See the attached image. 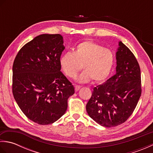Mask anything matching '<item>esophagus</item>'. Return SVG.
<instances>
[{
  "mask_svg": "<svg viewBox=\"0 0 153 153\" xmlns=\"http://www.w3.org/2000/svg\"><path fill=\"white\" fill-rule=\"evenodd\" d=\"M80 88H81V86L75 85V90H76V91H79Z\"/></svg>",
  "mask_w": 153,
  "mask_h": 153,
  "instance_id": "esophagus-1",
  "label": "esophagus"
}]
</instances>
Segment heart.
Segmentation results:
<instances>
[{"instance_id":"1","label":"heart","mask_w":153,"mask_h":153,"mask_svg":"<svg viewBox=\"0 0 153 153\" xmlns=\"http://www.w3.org/2000/svg\"><path fill=\"white\" fill-rule=\"evenodd\" d=\"M114 62L112 50L91 41L80 43L73 53L67 52L60 59L61 69L70 78H75L82 68L85 70L77 78L79 83L92 79L96 83L103 82L111 73Z\"/></svg>"}]
</instances>
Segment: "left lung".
I'll list each match as a JSON object with an SVG mask.
<instances>
[{
    "instance_id": "left-lung-1",
    "label": "left lung",
    "mask_w": 153,
    "mask_h": 153,
    "mask_svg": "<svg viewBox=\"0 0 153 153\" xmlns=\"http://www.w3.org/2000/svg\"><path fill=\"white\" fill-rule=\"evenodd\" d=\"M116 58V74L93 89L86 105L91 118L106 128L125 122L141 95L140 68L134 54L122 41L118 42Z\"/></svg>"
}]
</instances>
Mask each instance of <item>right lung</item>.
Wrapping results in <instances>:
<instances>
[{
	"label": "right lung",
	"mask_w": 153,
	"mask_h": 153,
	"mask_svg": "<svg viewBox=\"0 0 153 153\" xmlns=\"http://www.w3.org/2000/svg\"><path fill=\"white\" fill-rule=\"evenodd\" d=\"M60 34H42L25 44L16 56L12 68V92L19 108L40 125L55 122L68 108L74 87L61 72L64 50Z\"/></svg>",
	"instance_id": "add662e5"
}]
</instances>
